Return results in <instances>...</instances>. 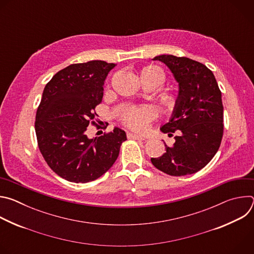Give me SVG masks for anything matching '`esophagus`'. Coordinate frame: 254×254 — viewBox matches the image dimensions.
<instances>
[{
	"instance_id": "34e87169",
	"label": "esophagus",
	"mask_w": 254,
	"mask_h": 254,
	"mask_svg": "<svg viewBox=\"0 0 254 254\" xmlns=\"http://www.w3.org/2000/svg\"><path fill=\"white\" fill-rule=\"evenodd\" d=\"M127 137L130 138V139H138V140H144L146 139V137H143L141 135H137V134H134V133H127Z\"/></svg>"
}]
</instances>
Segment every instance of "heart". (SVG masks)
<instances>
[{
	"mask_svg": "<svg viewBox=\"0 0 254 254\" xmlns=\"http://www.w3.org/2000/svg\"><path fill=\"white\" fill-rule=\"evenodd\" d=\"M161 78H162V75L160 72L153 69H146L141 71L140 73V80L142 83H147L155 80H161ZM171 105L172 106L176 105L175 99L171 100ZM155 118H156V112L151 106L127 107L120 115V119L124 126L138 132L147 130L150 123Z\"/></svg>",
	"mask_w": 254,
	"mask_h": 254,
	"instance_id": "1",
	"label": "heart"
}]
</instances>
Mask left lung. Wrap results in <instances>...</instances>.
I'll list each match as a JSON object with an SVG mask.
<instances>
[{
    "label": "left lung",
    "mask_w": 254,
    "mask_h": 254,
    "mask_svg": "<svg viewBox=\"0 0 254 254\" xmlns=\"http://www.w3.org/2000/svg\"><path fill=\"white\" fill-rule=\"evenodd\" d=\"M164 62L179 82V96L171 121L161 130L178 131L175 143L166 153L152 158V164L170 176H185L203 169L219 150L223 136L221 90L213 72L204 64L187 57L156 56Z\"/></svg>",
    "instance_id": "obj_1"
}]
</instances>
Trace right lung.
Wrapping results in <instances>:
<instances>
[{
    "label": "right lung",
    "instance_id": "right-lung-1",
    "mask_svg": "<svg viewBox=\"0 0 254 254\" xmlns=\"http://www.w3.org/2000/svg\"><path fill=\"white\" fill-rule=\"evenodd\" d=\"M115 66L102 60L71 64L44 88L35 121L38 147L51 170L69 182L87 183L102 176L127 139L119 127L95 138L86 135L87 127L96 126L103 81Z\"/></svg>",
    "mask_w": 254,
    "mask_h": 254
}]
</instances>
